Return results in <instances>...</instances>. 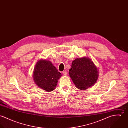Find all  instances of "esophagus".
<instances>
[{
    "mask_svg": "<svg viewBox=\"0 0 128 128\" xmlns=\"http://www.w3.org/2000/svg\"><path fill=\"white\" fill-rule=\"evenodd\" d=\"M62 73L64 74V75H66V74H67V72H66V70H64V71L62 72Z\"/></svg>",
    "mask_w": 128,
    "mask_h": 128,
    "instance_id": "34e87169",
    "label": "esophagus"
}]
</instances>
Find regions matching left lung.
Returning a JSON list of instances; mask_svg holds the SVG:
<instances>
[{"label":"left lung","mask_w":128,"mask_h":128,"mask_svg":"<svg viewBox=\"0 0 128 128\" xmlns=\"http://www.w3.org/2000/svg\"><path fill=\"white\" fill-rule=\"evenodd\" d=\"M69 74L75 87L80 90H85L96 83L98 70L90 58L82 57L73 60Z\"/></svg>","instance_id":"1"}]
</instances>
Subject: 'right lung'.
I'll list each match as a JSON object with an SVG mask.
<instances>
[{"instance_id":"add662e5","label":"right lung","mask_w":128,"mask_h":128,"mask_svg":"<svg viewBox=\"0 0 128 128\" xmlns=\"http://www.w3.org/2000/svg\"><path fill=\"white\" fill-rule=\"evenodd\" d=\"M34 82L37 86L47 92L54 90L62 76L52 63L45 60L37 62L33 73Z\"/></svg>"}]
</instances>
